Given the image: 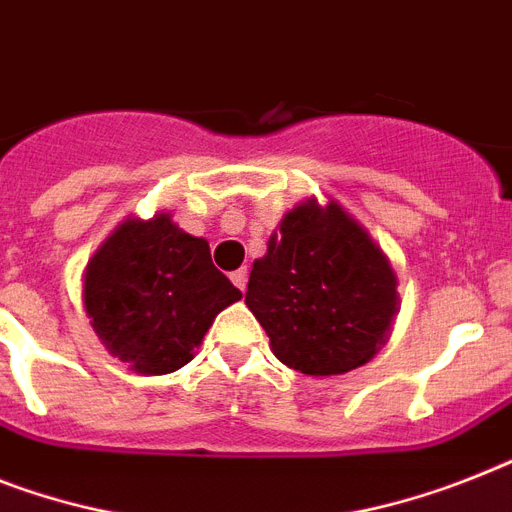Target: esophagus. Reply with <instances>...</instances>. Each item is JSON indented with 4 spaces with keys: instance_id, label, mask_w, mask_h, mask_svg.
<instances>
[{
    "instance_id": "obj_1",
    "label": "esophagus",
    "mask_w": 512,
    "mask_h": 512,
    "mask_svg": "<svg viewBox=\"0 0 512 512\" xmlns=\"http://www.w3.org/2000/svg\"><path fill=\"white\" fill-rule=\"evenodd\" d=\"M230 280H232V285L238 287V290H246V285H248V269H246V266H240L238 272H232Z\"/></svg>"
}]
</instances>
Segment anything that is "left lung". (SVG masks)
Wrapping results in <instances>:
<instances>
[{"instance_id": "obj_1", "label": "left lung", "mask_w": 512, "mask_h": 512, "mask_svg": "<svg viewBox=\"0 0 512 512\" xmlns=\"http://www.w3.org/2000/svg\"><path fill=\"white\" fill-rule=\"evenodd\" d=\"M398 280L382 248L337 204L295 206L253 264L246 306L274 356L308 377L369 361L398 314Z\"/></svg>"}]
</instances>
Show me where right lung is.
Instances as JSON below:
<instances>
[{"label": "right lung", "instance_id": "1", "mask_svg": "<svg viewBox=\"0 0 512 512\" xmlns=\"http://www.w3.org/2000/svg\"><path fill=\"white\" fill-rule=\"evenodd\" d=\"M238 298V287L211 264L209 243L167 214L128 219L91 259L83 285L96 335L138 374L185 366L214 316Z\"/></svg>", "mask_w": 512, "mask_h": 512}]
</instances>
